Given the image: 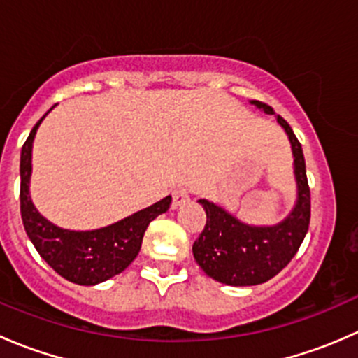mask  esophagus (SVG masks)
I'll return each instance as SVG.
<instances>
[{"label":"esophagus","instance_id":"obj_1","mask_svg":"<svg viewBox=\"0 0 358 358\" xmlns=\"http://www.w3.org/2000/svg\"><path fill=\"white\" fill-rule=\"evenodd\" d=\"M190 201V196H189V190L183 189V187H178V189L173 190V209H178L182 208V206H185L187 202Z\"/></svg>","mask_w":358,"mask_h":358}]
</instances>
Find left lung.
Returning a JSON list of instances; mask_svg holds the SVG:
<instances>
[{"label": "left lung", "instance_id": "obj_1", "mask_svg": "<svg viewBox=\"0 0 358 358\" xmlns=\"http://www.w3.org/2000/svg\"><path fill=\"white\" fill-rule=\"evenodd\" d=\"M249 103L273 114L272 107L258 100ZM277 122L289 138L296 182V201L286 218L273 225H251L215 202L197 201L208 220L192 246L194 258L206 275L227 286H258L275 277L298 252L308 232L310 189L301 143L280 115Z\"/></svg>", "mask_w": 358, "mask_h": 358}]
</instances>
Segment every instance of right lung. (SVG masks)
Wrapping results in <instances>:
<instances>
[{"mask_svg":"<svg viewBox=\"0 0 358 358\" xmlns=\"http://www.w3.org/2000/svg\"><path fill=\"white\" fill-rule=\"evenodd\" d=\"M48 112L36 122L20 152V213L24 229L39 256L59 275L79 286H96L121 273L136 258L147 227L168 211L171 196L119 222L93 230L62 229L46 220L31 199V176L32 143Z\"/></svg>","mask_w":358,"mask_h":358,"instance_id":"add662e5","label":"right lung"}]
</instances>
